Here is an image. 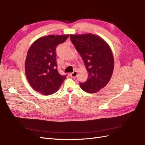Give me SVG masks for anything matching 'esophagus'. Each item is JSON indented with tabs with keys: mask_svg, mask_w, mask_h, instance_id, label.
<instances>
[{
	"mask_svg": "<svg viewBox=\"0 0 145 145\" xmlns=\"http://www.w3.org/2000/svg\"><path fill=\"white\" fill-rule=\"evenodd\" d=\"M77 76V72L76 71H74L71 73H70V76L72 78H75Z\"/></svg>",
	"mask_w": 145,
	"mask_h": 145,
	"instance_id": "1",
	"label": "esophagus"
}]
</instances>
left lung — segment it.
<instances>
[{
    "label": "left lung",
    "instance_id": "8db88e82",
    "mask_svg": "<svg viewBox=\"0 0 145 145\" xmlns=\"http://www.w3.org/2000/svg\"><path fill=\"white\" fill-rule=\"evenodd\" d=\"M70 38L84 61L88 73L81 88L86 92L96 93L110 81L114 69L113 55L108 44L101 37L91 34L71 35Z\"/></svg>",
    "mask_w": 145,
    "mask_h": 145
}]
</instances>
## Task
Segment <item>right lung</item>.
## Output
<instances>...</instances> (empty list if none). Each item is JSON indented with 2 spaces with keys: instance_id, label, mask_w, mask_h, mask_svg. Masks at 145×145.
Instances as JSON below:
<instances>
[{
  "instance_id": "1",
  "label": "right lung",
  "mask_w": 145,
  "mask_h": 145,
  "mask_svg": "<svg viewBox=\"0 0 145 145\" xmlns=\"http://www.w3.org/2000/svg\"><path fill=\"white\" fill-rule=\"evenodd\" d=\"M68 37L69 35L41 37L27 51L25 73L35 91L44 95L54 94L66 79V75H61L58 72L56 48Z\"/></svg>"
}]
</instances>
